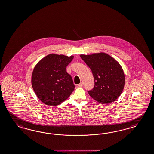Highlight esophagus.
<instances>
[{"mask_svg": "<svg viewBox=\"0 0 154 154\" xmlns=\"http://www.w3.org/2000/svg\"><path fill=\"white\" fill-rule=\"evenodd\" d=\"M83 85H84V83H83V82H81L80 84H79V85H78V86L79 87V88H81V87L83 86Z\"/></svg>", "mask_w": 154, "mask_h": 154, "instance_id": "esophagus-1", "label": "esophagus"}]
</instances>
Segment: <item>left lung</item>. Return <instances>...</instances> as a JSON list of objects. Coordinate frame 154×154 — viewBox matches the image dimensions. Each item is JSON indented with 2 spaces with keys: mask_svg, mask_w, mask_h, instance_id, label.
Segmentation results:
<instances>
[{
  "mask_svg": "<svg viewBox=\"0 0 154 154\" xmlns=\"http://www.w3.org/2000/svg\"><path fill=\"white\" fill-rule=\"evenodd\" d=\"M80 57L93 75L94 86L88 91L90 97L102 104L115 101L125 84L124 73L119 63L104 53L81 55Z\"/></svg>",
  "mask_w": 154,
  "mask_h": 154,
  "instance_id": "1",
  "label": "left lung"
}]
</instances>
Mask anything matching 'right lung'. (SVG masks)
Segmentation results:
<instances>
[{
	"mask_svg": "<svg viewBox=\"0 0 154 154\" xmlns=\"http://www.w3.org/2000/svg\"><path fill=\"white\" fill-rule=\"evenodd\" d=\"M73 56L51 54L40 61L33 70L32 84L38 98L48 106L63 102L75 90L66 68Z\"/></svg>",
	"mask_w": 154,
	"mask_h": 154,
	"instance_id": "right-lung-1",
	"label": "right lung"
}]
</instances>
